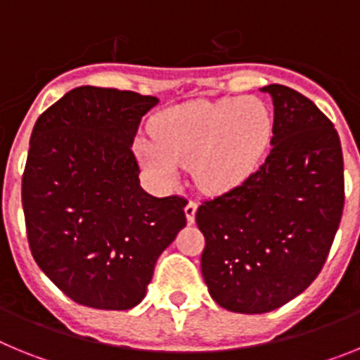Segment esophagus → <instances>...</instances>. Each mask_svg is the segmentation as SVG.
Segmentation results:
<instances>
[{
    "label": "esophagus",
    "instance_id": "1",
    "mask_svg": "<svg viewBox=\"0 0 360 360\" xmlns=\"http://www.w3.org/2000/svg\"><path fill=\"white\" fill-rule=\"evenodd\" d=\"M196 209H198V203H196V202H193V200H191V202L187 203V205H186V209H184V211H186L187 224H195Z\"/></svg>",
    "mask_w": 360,
    "mask_h": 360
}]
</instances>
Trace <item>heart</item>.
<instances>
[{"label": "heart", "instance_id": "obj_1", "mask_svg": "<svg viewBox=\"0 0 360 360\" xmlns=\"http://www.w3.org/2000/svg\"><path fill=\"white\" fill-rule=\"evenodd\" d=\"M274 120L256 97L195 101L169 108L153 120V141L139 139L136 160L160 187L193 167L200 191L227 195L259 167L272 142Z\"/></svg>", "mask_w": 360, "mask_h": 360}]
</instances>
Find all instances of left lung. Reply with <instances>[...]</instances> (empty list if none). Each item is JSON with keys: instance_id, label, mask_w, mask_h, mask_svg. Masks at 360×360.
I'll return each instance as SVG.
<instances>
[{"instance_id": "1", "label": "left lung", "mask_w": 360, "mask_h": 360, "mask_svg": "<svg viewBox=\"0 0 360 360\" xmlns=\"http://www.w3.org/2000/svg\"><path fill=\"white\" fill-rule=\"evenodd\" d=\"M272 149L252 176L196 211L205 236L202 276L221 308L265 314L307 290L323 269L345 205V167L333 124L283 84Z\"/></svg>"}]
</instances>
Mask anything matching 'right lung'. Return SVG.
I'll return each instance as SVG.
<instances>
[{"label":"right lung","mask_w":360,"mask_h":360,"mask_svg":"<svg viewBox=\"0 0 360 360\" xmlns=\"http://www.w3.org/2000/svg\"><path fill=\"white\" fill-rule=\"evenodd\" d=\"M157 104L151 95L81 86L32 129L21 191L32 256L84 307H136L158 256L186 227V200L148 195L131 151Z\"/></svg>","instance_id":"obj_1"}]
</instances>
